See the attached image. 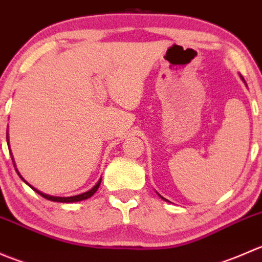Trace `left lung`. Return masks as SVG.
<instances>
[{"label": "left lung", "mask_w": 262, "mask_h": 262, "mask_svg": "<svg viewBox=\"0 0 262 262\" xmlns=\"http://www.w3.org/2000/svg\"><path fill=\"white\" fill-rule=\"evenodd\" d=\"M239 77H241V80L245 82V80H244V77H242V76H239ZM245 84H246V82H245ZM246 86H247V84H246ZM157 194H158V192H157ZM158 195H160V194H158ZM160 196H161V195H160ZM161 198H162V196H161ZM162 199H163V200H166V199H165V198H162Z\"/></svg>", "instance_id": "8db88e82"}]
</instances>
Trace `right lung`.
I'll return each instance as SVG.
<instances>
[{
  "label": "right lung",
  "mask_w": 262,
  "mask_h": 262,
  "mask_svg": "<svg viewBox=\"0 0 262 262\" xmlns=\"http://www.w3.org/2000/svg\"><path fill=\"white\" fill-rule=\"evenodd\" d=\"M6 139H7V146L10 147V142H9V130H7V134H6ZM10 152H11V149H10ZM11 158H12V162H14L15 170H16L17 175L20 176V179H21V180H23L24 182H25L26 185H29V186H30L31 189L34 190V191H35V192H38L39 195H41V196H43V198H46V199H48V200H52V202H57V203H75V202H81V200H84V199H89V198H91L92 195H94L95 192L97 191V189H99L100 184H101V179H100V180L97 181V184L95 185V186L92 187L91 190H89V191H86V192H82V194L75 195V196H66V198H63V196H52V195L44 194V192L39 191V190H36L35 187H33V186H31L30 184H28V182L25 181V179H24L23 176L20 175V172H18V170H17V168H16V165H15L14 157H12V153H11Z\"/></svg>",
  "instance_id": "1"
}]
</instances>
